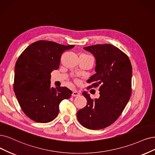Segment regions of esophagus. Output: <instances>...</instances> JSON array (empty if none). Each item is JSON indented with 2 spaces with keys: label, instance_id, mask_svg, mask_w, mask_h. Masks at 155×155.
<instances>
[{
  "label": "esophagus",
  "instance_id": "34e87169",
  "mask_svg": "<svg viewBox=\"0 0 155 155\" xmlns=\"http://www.w3.org/2000/svg\"><path fill=\"white\" fill-rule=\"evenodd\" d=\"M80 94H80V93L78 92V91L77 90H74V91H73L72 96H79Z\"/></svg>",
  "mask_w": 155,
  "mask_h": 155
}]
</instances>
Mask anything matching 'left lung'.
Here are the masks:
<instances>
[{
    "label": "left lung",
    "mask_w": 155,
    "mask_h": 155,
    "mask_svg": "<svg viewBox=\"0 0 155 155\" xmlns=\"http://www.w3.org/2000/svg\"><path fill=\"white\" fill-rule=\"evenodd\" d=\"M95 57L96 73L87 81V89L100 86V97L93 100L86 91L82 95L87 105L77 116L83 127L91 130L105 128L121 115L131 94L132 68L128 57L115 46L95 45L84 47Z\"/></svg>",
    "instance_id": "1"
}]
</instances>
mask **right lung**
Wrapping results in <instances>:
<instances>
[{"mask_svg":"<svg viewBox=\"0 0 155 155\" xmlns=\"http://www.w3.org/2000/svg\"><path fill=\"white\" fill-rule=\"evenodd\" d=\"M74 45L40 41L23 51L15 68L14 92L26 116L46 123L58 115L60 103L70 98L72 91L66 87H51V73L59 68L61 57Z\"/></svg>","mask_w":155,"mask_h":155,"instance_id":"obj_1","label":"right lung"}]
</instances>
